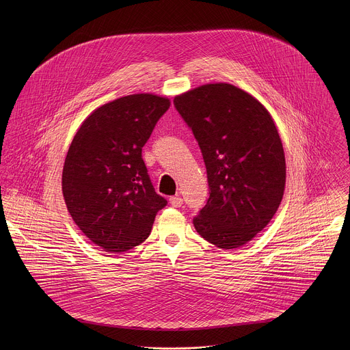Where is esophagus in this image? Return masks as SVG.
<instances>
[{
  "mask_svg": "<svg viewBox=\"0 0 350 350\" xmlns=\"http://www.w3.org/2000/svg\"><path fill=\"white\" fill-rule=\"evenodd\" d=\"M170 203H171V206H174V207H180V206L183 204V200H182L179 196H175V197H171V198H170Z\"/></svg>",
  "mask_w": 350,
  "mask_h": 350,
  "instance_id": "obj_1",
  "label": "esophagus"
}]
</instances>
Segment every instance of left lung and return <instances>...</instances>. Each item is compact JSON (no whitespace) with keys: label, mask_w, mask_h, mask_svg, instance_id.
Segmentation results:
<instances>
[{"label":"left lung","mask_w":350,"mask_h":350,"mask_svg":"<svg viewBox=\"0 0 350 350\" xmlns=\"http://www.w3.org/2000/svg\"><path fill=\"white\" fill-rule=\"evenodd\" d=\"M198 142L210 197L193 222L210 244L233 250L275 215L284 194L286 159L268 110L229 83H208L174 100Z\"/></svg>","instance_id":"obj_1"}]
</instances>
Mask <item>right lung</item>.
Listing matches in <instances>:
<instances>
[{
	"instance_id": "add662e5",
	"label": "right lung",
	"mask_w": 350,
	"mask_h": 350,
	"mask_svg": "<svg viewBox=\"0 0 350 350\" xmlns=\"http://www.w3.org/2000/svg\"><path fill=\"white\" fill-rule=\"evenodd\" d=\"M170 100L133 94L96 109L68 148L63 197L74 222L105 252L132 250L150 236L167 200L156 194L142 156Z\"/></svg>"
}]
</instances>
